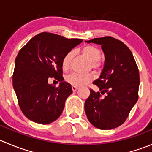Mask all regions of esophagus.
Wrapping results in <instances>:
<instances>
[{
	"label": "esophagus",
	"instance_id": "esophagus-1",
	"mask_svg": "<svg viewBox=\"0 0 152 152\" xmlns=\"http://www.w3.org/2000/svg\"><path fill=\"white\" fill-rule=\"evenodd\" d=\"M78 88H79V87H76V86H72V90H73V92L76 91V90H78Z\"/></svg>",
	"mask_w": 152,
	"mask_h": 152
}]
</instances>
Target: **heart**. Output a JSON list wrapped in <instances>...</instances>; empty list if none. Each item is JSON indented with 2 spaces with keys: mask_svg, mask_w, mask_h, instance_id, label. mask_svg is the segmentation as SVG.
<instances>
[{
  "mask_svg": "<svg viewBox=\"0 0 152 152\" xmlns=\"http://www.w3.org/2000/svg\"><path fill=\"white\" fill-rule=\"evenodd\" d=\"M82 53L84 56L90 61L89 68L91 67L94 70H99L102 67V62L100 59L102 57V51L99 48L94 45H87L82 48ZM74 56V52L70 50L64 56L62 60V67L63 70L67 71L69 70L71 65L72 59ZM94 79L93 73H88L85 74H79V73H70L65 77V81L72 86H83L90 83Z\"/></svg>",
  "mask_w": 152,
  "mask_h": 152,
  "instance_id": "1",
  "label": "heart"
}]
</instances>
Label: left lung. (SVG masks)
I'll return each mask as SVG.
<instances>
[{
    "label": "left lung",
    "instance_id": "8db88e82",
    "mask_svg": "<svg viewBox=\"0 0 152 152\" xmlns=\"http://www.w3.org/2000/svg\"><path fill=\"white\" fill-rule=\"evenodd\" d=\"M87 42L102 45L104 66L93 84L103 94L90 89L85 103L89 121L96 128L107 130L123 124L138 99L139 70L131 50L121 41L107 36Z\"/></svg>",
    "mask_w": 152,
    "mask_h": 152
}]
</instances>
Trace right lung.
Returning a JSON list of instances; mask_svg holds the SVG:
<instances>
[{"label":"right lung","mask_w":152,"mask_h":152,"mask_svg":"<svg viewBox=\"0 0 152 152\" xmlns=\"http://www.w3.org/2000/svg\"><path fill=\"white\" fill-rule=\"evenodd\" d=\"M82 42L42 32L18 52L12 83L20 108L31 121L48 124L62 114L67 98L73 93L71 85L63 82L62 58ZM50 78L60 81L59 87L48 84Z\"/></svg>","instance_id":"right-lung-1"}]
</instances>
